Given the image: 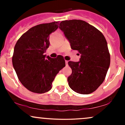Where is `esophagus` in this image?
Masks as SVG:
<instances>
[{"label":"esophagus","instance_id":"1","mask_svg":"<svg viewBox=\"0 0 125 125\" xmlns=\"http://www.w3.org/2000/svg\"><path fill=\"white\" fill-rule=\"evenodd\" d=\"M65 63H66V66L68 65V61H65Z\"/></svg>","mask_w":125,"mask_h":125}]
</instances>
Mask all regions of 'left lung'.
Wrapping results in <instances>:
<instances>
[{
    "label": "left lung",
    "mask_w": 125,
    "mask_h": 125,
    "mask_svg": "<svg viewBox=\"0 0 125 125\" xmlns=\"http://www.w3.org/2000/svg\"><path fill=\"white\" fill-rule=\"evenodd\" d=\"M59 28L69 41L72 49L81 54L79 62H68L72 70L67 77L69 86L80 94L94 92L104 81L110 65L105 38L95 27L81 20L62 21Z\"/></svg>",
    "instance_id": "1"
}]
</instances>
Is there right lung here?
Listing matches in <instances>:
<instances>
[{"label":"right lung","instance_id":"1","mask_svg":"<svg viewBox=\"0 0 125 125\" xmlns=\"http://www.w3.org/2000/svg\"><path fill=\"white\" fill-rule=\"evenodd\" d=\"M59 21L40 24L29 29L17 41L12 63L19 80L27 89L44 94L52 89L56 74L65 66L63 57L51 58L44 53L50 44L49 35Z\"/></svg>","mask_w":125,"mask_h":125}]
</instances>
